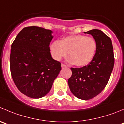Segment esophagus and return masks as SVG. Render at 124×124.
I'll use <instances>...</instances> for the list:
<instances>
[{
    "label": "esophagus",
    "instance_id": "1",
    "mask_svg": "<svg viewBox=\"0 0 124 124\" xmlns=\"http://www.w3.org/2000/svg\"><path fill=\"white\" fill-rule=\"evenodd\" d=\"M61 67H62V68H65V67H67V66L65 64H63V63H62V64H61Z\"/></svg>",
    "mask_w": 124,
    "mask_h": 124
}]
</instances>
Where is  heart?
I'll use <instances>...</instances> for the list:
<instances>
[{
  "instance_id": "b5f03b06",
  "label": "heart",
  "mask_w": 124,
  "mask_h": 124,
  "mask_svg": "<svg viewBox=\"0 0 124 124\" xmlns=\"http://www.w3.org/2000/svg\"><path fill=\"white\" fill-rule=\"evenodd\" d=\"M96 49L97 43L94 38L80 34L69 36L60 42L54 41L50 46L54 59L60 61L68 54V61L77 67L87 65L94 57Z\"/></svg>"
}]
</instances>
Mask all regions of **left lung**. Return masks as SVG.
<instances>
[{
    "instance_id": "1",
    "label": "left lung",
    "mask_w": 124,
    "mask_h": 124,
    "mask_svg": "<svg viewBox=\"0 0 124 124\" xmlns=\"http://www.w3.org/2000/svg\"><path fill=\"white\" fill-rule=\"evenodd\" d=\"M85 33L91 34L97 43L92 61L81 68H71L72 75L68 80L71 93L78 98L88 100L96 96L106 86L114 66L113 45L110 38L97 29Z\"/></svg>"
}]
</instances>
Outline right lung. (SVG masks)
<instances>
[{"label": "right lung", "mask_w": 124, "mask_h": 124, "mask_svg": "<svg viewBox=\"0 0 124 124\" xmlns=\"http://www.w3.org/2000/svg\"><path fill=\"white\" fill-rule=\"evenodd\" d=\"M51 31L36 26L20 31L11 45L10 71L19 91L31 98L48 93L61 70V63L52 58Z\"/></svg>", "instance_id": "right-lung-1"}]
</instances>
